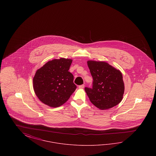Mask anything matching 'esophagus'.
<instances>
[{"label":"esophagus","instance_id":"obj_1","mask_svg":"<svg viewBox=\"0 0 156 156\" xmlns=\"http://www.w3.org/2000/svg\"><path fill=\"white\" fill-rule=\"evenodd\" d=\"M84 87H85V85L83 84L79 86V88H80V89H83V88H84Z\"/></svg>","mask_w":156,"mask_h":156}]
</instances>
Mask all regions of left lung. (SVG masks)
<instances>
[{"mask_svg":"<svg viewBox=\"0 0 156 156\" xmlns=\"http://www.w3.org/2000/svg\"><path fill=\"white\" fill-rule=\"evenodd\" d=\"M93 78L92 88H85L91 103L101 110H106L122 101L125 85L122 73L104 61H88Z\"/></svg>","mask_w":156,"mask_h":156,"instance_id":"obj_1","label":"left lung"}]
</instances>
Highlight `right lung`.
<instances>
[{"instance_id": "1", "label": "right lung", "mask_w": 156, "mask_h": 156, "mask_svg": "<svg viewBox=\"0 0 156 156\" xmlns=\"http://www.w3.org/2000/svg\"><path fill=\"white\" fill-rule=\"evenodd\" d=\"M73 60L61 58L49 61L36 73L33 88L43 104L57 108L66 103L76 88L68 71Z\"/></svg>"}]
</instances>
